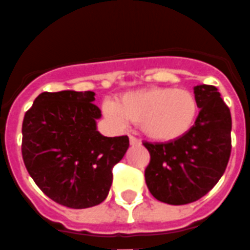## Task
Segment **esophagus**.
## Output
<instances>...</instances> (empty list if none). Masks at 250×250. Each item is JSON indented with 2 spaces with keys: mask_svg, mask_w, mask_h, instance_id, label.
Masks as SVG:
<instances>
[{
  "mask_svg": "<svg viewBox=\"0 0 250 250\" xmlns=\"http://www.w3.org/2000/svg\"><path fill=\"white\" fill-rule=\"evenodd\" d=\"M130 143L132 145V146H136V145H141V141H139L136 136L130 135Z\"/></svg>",
  "mask_w": 250,
  "mask_h": 250,
  "instance_id": "esophagus-1",
  "label": "esophagus"
}]
</instances>
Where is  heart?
<instances>
[{
    "label": "heart",
    "instance_id": "1",
    "mask_svg": "<svg viewBox=\"0 0 250 250\" xmlns=\"http://www.w3.org/2000/svg\"><path fill=\"white\" fill-rule=\"evenodd\" d=\"M104 114L118 123L141 125L150 139L173 142L186 135L197 120L199 103L184 88L151 87L120 95L116 103L105 102Z\"/></svg>",
    "mask_w": 250,
    "mask_h": 250
}]
</instances>
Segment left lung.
I'll return each mask as SVG.
<instances>
[{"label":"left lung","instance_id":"left-lung-1","mask_svg":"<svg viewBox=\"0 0 250 250\" xmlns=\"http://www.w3.org/2000/svg\"><path fill=\"white\" fill-rule=\"evenodd\" d=\"M194 95L201 109L186 135L167 143H143L150 152L147 188L165 204L186 205L204 197L220 181L230 158V109L214 85H195Z\"/></svg>","mask_w":250,"mask_h":250}]
</instances>
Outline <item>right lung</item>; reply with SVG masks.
<instances>
[{
    "label": "right lung",
    "mask_w": 250,
    "mask_h": 250,
    "mask_svg": "<svg viewBox=\"0 0 250 250\" xmlns=\"http://www.w3.org/2000/svg\"><path fill=\"white\" fill-rule=\"evenodd\" d=\"M92 91L42 92L24 116L22 159L41 191L57 204L85 209L102 204L112 167L125 157L128 136L96 130L102 116Z\"/></svg>",
    "instance_id": "obj_1"
}]
</instances>
